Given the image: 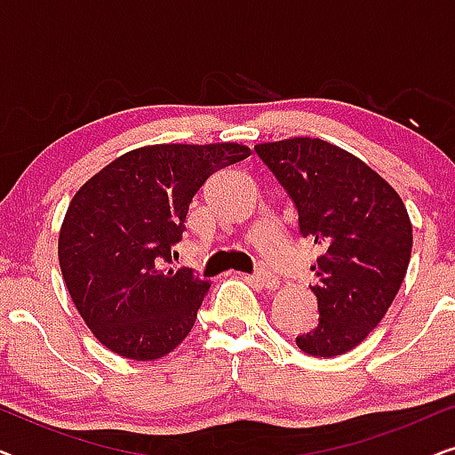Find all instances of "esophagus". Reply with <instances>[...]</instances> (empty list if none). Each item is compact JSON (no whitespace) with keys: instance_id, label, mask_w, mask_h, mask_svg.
Instances as JSON below:
<instances>
[{"instance_id":"34e87169","label":"esophagus","mask_w":455,"mask_h":455,"mask_svg":"<svg viewBox=\"0 0 455 455\" xmlns=\"http://www.w3.org/2000/svg\"><path fill=\"white\" fill-rule=\"evenodd\" d=\"M252 282L259 285V288H265V290H275L277 285H279V282L275 277L271 275L269 271H265V269H260V271H257L252 275Z\"/></svg>"}]
</instances>
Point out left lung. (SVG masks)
Listing matches in <instances>:
<instances>
[{"mask_svg":"<svg viewBox=\"0 0 455 455\" xmlns=\"http://www.w3.org/2000/svg\"><path fill=\"white\" fill-rule=\"evenodd\" d=\"M298 209L304 238L323 248L313 271L319 325L296 338L331 358L366 339L406 277L412 223L400 195L356 155L296 136L254 147Z\"/></svg>","mask_w":455,"mask_h":455,"instance_id":"obj_1","label":"left lung"}]
</instances>
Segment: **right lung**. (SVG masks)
I'll use <instances>...</instances> for the list:
<instances>
[{
  "instance_id": "right-lung-1",
  "label": "right lung",
  "mask_w": 455,
  "mask_h": 455,
  "mask_svg": "<svg viewBox=\"0 0 455 455\" xmlns=\"http://www.w3.org/2000/svg\"><path fill=\"white\" fill-rule=\"evenodd\" d=\"M248 155L238 142L140 147L80 186L58 257L74 307L108 350L147 363L190 333L211 282L176 269L172 248L204 180Z\"/></svg>"
}]
</instances>
